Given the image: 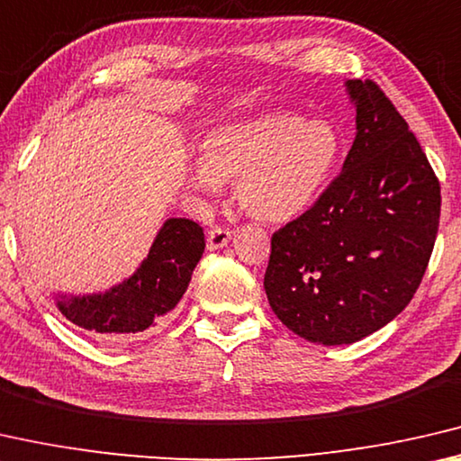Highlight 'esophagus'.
Returning a JSON list of instances; mask_svg holds the SVG:
<instances>
[{
    "label": "esophagus",
    "mask_w": 461,
    "mask_h": 461,
    "mask_svg": "<svg viewBox=\"0 0 461 461\" xmlns=\"http://www.w3.org/2000/svg\"><path fill=\"white\" fill-rule=\"evenodd\" d=\"M230 240V230L224 229V226H214V229L208 230V249L214 251V249H221Z\"/></svg>",
    "instance_id": "1"
}]
</instances>
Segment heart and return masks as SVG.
<instances>
[{
  "instance_id": "heart-1",
  "label": "heart",
  "mask_w": 461,
  "mask_h": 461,
  "mask_svg": "<svg viewBox=\"0 0 461 461\" xmlns=\"http://www.w3.org/2000/svg\"><path fill=\"white\" fill-rule=\"evenodd\" d=\"M341 149V134L329 120L276 112L210 132L190 184L206 194L235 184L247 214L266 222H288L304 214L324 192Z\"/></svg>"
}]
</instances>
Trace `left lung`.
Segmentation results:
<instances>
[{
    "instance_id": "8db88e82",
    "label": "left lung",
    "mask_w": 461,
    "mask_h": 461,
    "mask_svg": "<svg viewBox=\"0 0 461 461\" xmlns=\"http://www.w3.org/2000/svg\"><path fill=\"white\" fill-rule=\"evenodd\" d=\"M356 140L314 206L276 230L266 271L271 311L298 337L349 345L412 300L439 229L441 187L386 94L349 79Z\"/></svg>"
}]
</instances>
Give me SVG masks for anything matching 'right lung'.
<instances>
[{
	"label": "right lung",
	"mask_w": 461,
	"mask_h": 461,
	"mask_svg": "<svg viewBox=\"0 0 461 461\" xmlns=\"http://www.w3.org/2000/svg\"><path fill=\"white\" fill-rule=\"evenodd\" d=\"M203 230L187 218H169L157 232L140 267L104 294H57V308L67 321L102 341H131L155 329L177 306L202 259Z\"/></svg>",
	"instance_id": "right-lung-1"
}]
</instances>
